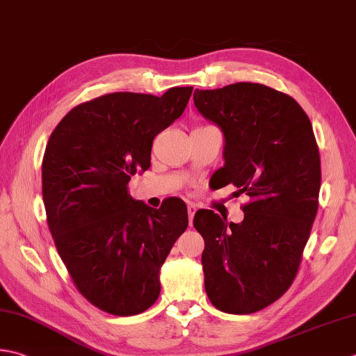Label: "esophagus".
Masks as SVG:
<instances>
[{"mask_svg": "<svg viewBox=\"0 0 356 356\" xmlns=\"http://www.w3.org/2000/svg\"><path fill=\"white\" fill-rule=\"evenodd\" d=\"M188 218H190V225H191V222H193V218H194V214H196V211H197V205H194V204H188Z\"/></svg>", "mask_w": 356, "mask_h": 356, "instance_id": "esophagus-1", "label": "esophagus"}]
</instances>
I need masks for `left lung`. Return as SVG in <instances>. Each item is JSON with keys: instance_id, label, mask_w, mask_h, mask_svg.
I'll list each match as a JSON object with an SVG mask.
<instances>
[{"instance_id": "1", "label": "left lung", "mask_w": 356, "mask_h": 356, "mask_svg": "<svg viewBox=\"0 0 356 356\" xmlns=\"http://www.w3.org/2000/svg\"><path fill=\"white\" fill-rule=\"evenodd\" d=\"M194 106L224 134L218 188L252 202L241 224L194 214L205 241L202 267L211 304L232 315L259 312L293 282L318 211L321 163L312 123L295 99L259 83L194 90Z\"/></svg>"}]
</instances>
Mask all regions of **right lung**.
<instances>
[{"mask_svg":"<svg viewBox=\"0 0 356 356\" xmlns=\"http://www.w3.org/2000/svg\"><path fill=\"white\" fill-rule=\"evenodd\" d=\"M191 92L103 95L69 111L49 137L41 168L49 229L80 293L113 315L157 301L160 268L188 227L184 200L152 208L129 196L128 182L149 168L152 140Z\"/></svg>","mask_w":356,"mask_h":356,"instance_id":"right-lung-1","label":"right lung"}]
</instances>
